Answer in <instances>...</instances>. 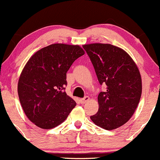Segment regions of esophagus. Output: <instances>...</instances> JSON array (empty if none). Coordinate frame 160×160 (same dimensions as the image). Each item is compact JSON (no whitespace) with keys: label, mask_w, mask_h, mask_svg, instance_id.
<instances>
[{"label":"esophagus","mask_w":160,"mask_h":160,"mask_svg":"<svg viewBox=\"0 0 160 160\" xmlns=\"http://www.w3.org/2000/svg\"><path fill=\"white\" fill-rule=\"evenodd\" d=\"M89 100H90L89 97H88V96H85V98H82V99L80 100V102H81V103H82V104H84V103H85L86 102L88 101Z\"/></svg>","instance_id":"esophagus-1"}]
</instances>
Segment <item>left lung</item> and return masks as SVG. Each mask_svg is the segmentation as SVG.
Wrapping results in <instances>:
<instances>
[{"label":"left lung","mask_w":160,"mask_h":160,"mask_svg":"<svg viewBox=\"0 0 160 160\" xmlns=\"http://www.w3.org/2000/svg\"><path fill=\"white\" fill-rule=\"evenodd\" d=\"M83 48L100 85H107V90L98 95V112L91 119L107 130L119 128L130 119L139 103L142 91L140 72L131 57L118 47L91 44Z\"/></svg>","instance_id":"obj_1"}]
</instances>
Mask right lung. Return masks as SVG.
<instances>
[{
  "label": "right lung",
  "instance_id": "obj_1",
  "mask_svg": "<svg viewBox=\"0 0 160 160\" xmlns=\"http://www.w3.org/2000/svg\"><path fill=\"white\" fill-rule=\"evenodd\" d=\"M85 51L78 45L53 44L39 50L27 62L18 82V94L28 119L44 129L53 128L76 105L66 94V72Z\"/></svg>",
  "mask_w": 160,
  "mask_h": 160
}]
</instances>
